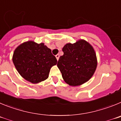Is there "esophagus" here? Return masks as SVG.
<instances>
[{
	"label": "esophagus",
	"mask_w": 121,
	"mask_h": 121,
	"mask_svg": "<svg viewBox=\"0 0 121 121\" xmlns=\"http://www.w3.org/2000/svg\"><path fill=\"white\" fill-rule=\"evenodd\" d=\"M55 56H56V60H59V58H60V55H58V54H57V55H55Z\"/></svg>",
	"instance_id": "1"
}]
</instances>
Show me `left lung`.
Here are the masks:
<instances>
[{
    "label": "left lung",
    "mask_w": 121,
    "mask_h": 121,
    "mask_svg": "<svg viewBox=\"0 0 121 121\" xmlns=\"http://www.w3.org/2000/svg\"><path fill=\"white\" fill-rule=\"evenodd\" d=\"M57 66L65 82L72 86H80L92 78L97 66V58L92 45L84 40L67 43Z\"/></svg>",
    "instance_id": "left-lung-1"
}]
</instances>
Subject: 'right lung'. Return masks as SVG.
Returning a JSON list of instances; mask_svg holds the SVG:
<instances>
[{"label":"right lung","mask_w":121,"mask_h":121,"mask_svg":"<svg viewBox=\"0 0 121 121\" xmlns=\"http://www.w3.org/2000/svg\"><path fill=\"white\" fill-rule=\"evenodd\" d=\"M13 61L20 75L33 84L47 79L51 68L57 63L49 48L44 43L33 41L18 46L13 54Z\"/></svg>","instance_id":"obj_1"}]
</instances>
